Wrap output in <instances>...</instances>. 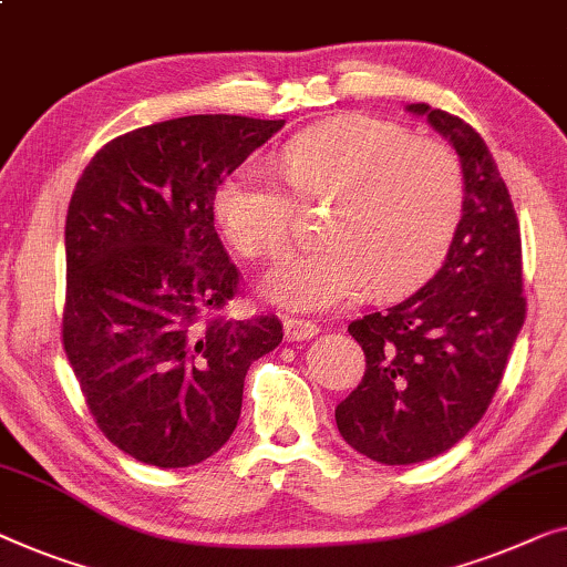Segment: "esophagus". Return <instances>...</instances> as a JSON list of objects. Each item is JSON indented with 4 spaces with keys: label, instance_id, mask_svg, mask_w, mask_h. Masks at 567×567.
<instances>
[{
    "label": "esophagus",
    "instance_id": "esophagus-1",
    "mask_svg": "<svg viewBox=\"0 0 567 567\" xmlns=\"http://www.w3.org/2000/svg\"><path fill=\"white\" fill-rule=\"evenodd\" d=\"M319 332V324L311 322V319H299V317H284V334L286 340H309Z\"/></svg>",
    "mask_w": 567,
    "mask_h": 567
}]
</instances>
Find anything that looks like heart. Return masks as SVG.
<instances>
[{
	"label": "heart",
	"mask_w": 567,
	"mask_h": 567,
	"mask_svg": "<svg viewBox=\"0 0 567 567\" xmlns=\"http://www.w3.org/2000/svg\"><path fill=\"white\" fill-rule=\"evenodd\" d=\"M293 192L330 202L327 245L291 250L270 268L266 293L293 309H330L368 286L396 297L442 264L465 212V171L434 137L371 114L317 122L278 151ZM215 215L248 258L289 240L297 199L260 163H240L217 184Z\"/></svg>",
	"instance_id": "b5f03b06"
}]
</instances>
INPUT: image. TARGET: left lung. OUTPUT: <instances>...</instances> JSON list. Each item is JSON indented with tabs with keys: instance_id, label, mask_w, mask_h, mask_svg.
Segmentation results:
<instances>
[{
	"instance_id": "1",
	"label": "left lung",
	"mask_w": 567,
	"mask_h": 567,
	"mask_svg": "<svg viewBox=\"0 0 567 567\" xmlns=\"http://www.w3.org/2000/svg\"><path fill=\"white\" fill-rule=\"evenodd\" d=\"M453 143L465 212L426 286L348 332L365 352L358 389L334 409L342 440L383 465H412L461 442L494 399L527 315L522 235L483 137L455 114L409 104Z\"/></svg>"
}]
</instances>
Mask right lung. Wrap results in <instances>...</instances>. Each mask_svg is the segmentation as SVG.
<instances>
[{
    "instance_id": "add662e5",
    "label": "right lung",
    "mask_w": 567,
    "mask_h": 567,
    "mask_svg": "<svg viewBox=\"0 0 567 567\" xmlns=\"http://www.w3.org/2000/svg\"><path fill=\"white\" fill-rule=\"evenodd\" d=\"M284 120L192 114L137 127L89 161L65 215L61 340L104 437L145 465L207 461L235 432L276 315L229 319L240 270L215 192Z\"/></svg>"
}]
</instances>
